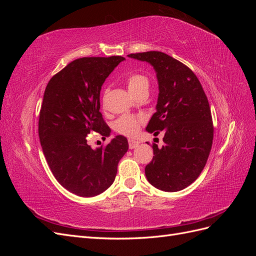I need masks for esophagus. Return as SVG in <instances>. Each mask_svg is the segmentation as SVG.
Segmentation results:
<instances>
[{"mask_svg":"<svg viewBox=\"0 0 256 256\" xmlns=\"http://www.w3.org/2000/svg\"><path fill=\"white\" fill-rule=\"evenodd\" d=\"M138 145V141H134V140H129V148L132 150V148H136V147Z\"/></svg>","mask_w":256,"mask_h":256,"instance_id":"esophagus-1","label":"esophagus"}]
</instances>
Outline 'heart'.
Wrapping results in <instances>:
<instances>
[{"instance_id":"obj_1","label":"heart","mask_w":256,"mask_h":256,"mask_svg":"<svg viewBox=\"0 0 256 256\" xmlns=\"http://www.w3.org/2000/svg\"><path fill=\"white\" fill-rule=\"evenodd\" d=\"M125 83L130 92L131 95L134 97L143 92H148L150 88V81L142 74H131L125 79ZM144 118L142 116L136 115H130V114H124L115 120L114 122V129L116 132L120 134L127 136H134L138 134V130H140L141 124L143 122Z\"/></svg>"}]
</instances>
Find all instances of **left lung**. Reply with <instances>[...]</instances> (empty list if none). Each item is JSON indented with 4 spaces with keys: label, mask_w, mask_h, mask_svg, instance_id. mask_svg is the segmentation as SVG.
Masks as SVG:
<instances>
[{
    "label": "left lung",
    "mask_w": 256,
    "mask_h": 256,
    "mask_svg": "<svg viewBox=\"0 0 256 256\" xmlns=\"http://www.w3.org/2000/svg\"><path fill=\"white\" fill-rule=\"evenodd\" d=\"M129 58L148 62L157 72V112L146 130L164 132V145L152 143V160L145 175L154 187L166 192L184 189L202 173L210 154L214 124L210 106L198 76L191 69L159 51L131 53Z\"/></svg>",
    "instance_id": "left-lung-1"
}]
</instances>
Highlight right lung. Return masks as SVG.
Masks as SVG:
<instances>
[{"label": "right lung", "mask_w": 256, "mask_h": 256, "mask_svg": "<svg viewBox=\"0 0 256 256\" xmlns=\"http://www.w3.org/2000/svg\"><path fill=\"white\" fill-rule=\"evenodd\" d=\"M122 56L81 58L54 74L44 90L38 134L48 166L56 180L72 193L90 198L113 184L118 166L128 150L118 136L92 150L86 136L110 134L100 112V90Z\"/></svg>", "instance_id": "right-lung-1"}]
</instances>
